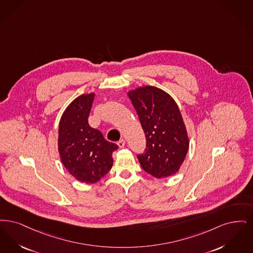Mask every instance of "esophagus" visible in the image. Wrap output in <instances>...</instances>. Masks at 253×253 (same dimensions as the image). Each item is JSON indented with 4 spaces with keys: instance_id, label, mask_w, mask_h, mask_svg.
Instances as JSON below:
<instances>
[{
    "instance_id": "34e87169",
    "label": "esophagus",
    "mask_w": 253,
    "mask_h": 253,
    "mask_svg": "<svg viewBox=\"0 0 253 253\" xmlns=\"http://www.w3.org/2000/svg\"><path fill=\"white\" fill-rule=\"evenodd\" d=\"M117 144H118V146H119L120 148H123V147L125 146V144H126V141H125L124 139H122V140H120V141L117 143Z\"/></svg>"
}]
</instances>
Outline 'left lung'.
Listing matches in <instances>:
<instances>
[{
  "instance_id": "1",
  "label": "left lung",
  "mask_w": 253,
  "mask_h": 253,
  "mask_svg": "<svg viewBox=\"0 0 253 253\" xmlns=\"http://www.w3.org/2000/svg\"><path fill=\"white\" fill-rule=\"evenodd\" d=\"M146 139V151L138 155L143 170L157 178L175 175L189 149L186 126L174 98L154 86L127 91Z\"/></svg>"
}]
</instances>
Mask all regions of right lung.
I'll use <instances>...</instances> for the list:
<instances>
[{"label": "right lung", "mask_w": 253, "mask_h": 253, "mask_svg": "<svg viewBox=\"0 0 253 253\" xmlns=\"http://www.w3.org/2000/svg\"><path fill=\"white\" fill-rule=\"evenodd\" d=\"M94 92L84 93L72 101L58 125L57 146L62 165L80 182L95 183L113 165L112 152L118 146L110 143L88 123Z\"/></svg>", "instance_id": "1"}]
</instances>
